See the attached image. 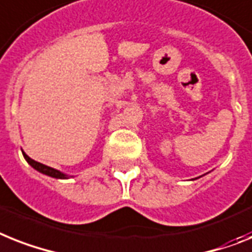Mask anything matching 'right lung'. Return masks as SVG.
Masks as SVG:
<instances>
[{
	"mask_svg": "<svg viewBox=\"0 0 252 252\" xmlns=\"http://www.w3.org/2000/svg\"><path fill=\"white\" fill-rule=\"evenodd\" d=\"M23 156H24V158H26V161L28 162L29 165L32 166L34 170H37L38 172H41V174H45V175L47 176H51V178H55V179H68L69 176L66 175V174H64V172H60L59 170H56V168H53L50 167V166H46L43 165V163H39V162L34 161V159H32L31 157H28V156L23 152Z\"/></svg>",
	"mask_w": 252,
	"mask_h": 252,
	"instance_id": "add662e5",
	"label": "right lung"
}]
</instances>
